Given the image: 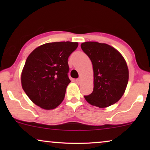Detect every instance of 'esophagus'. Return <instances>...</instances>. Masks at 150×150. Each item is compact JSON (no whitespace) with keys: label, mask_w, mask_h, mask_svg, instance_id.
I'll list each match as a JSON object with an SVG mask.
<instances>
[{"label":"esophagus","mask_w":150,"mask_h":150,"mask_svg":"<svg viewBox=\"0 0 150 150\" xmlns=\"http://www.w3.org/2000/svg\"><path fill=\"white\" fill-rule=\"evenodd\" d=\"M81 79H76V83L77 84H80V83H81Z\"/></svg>","instance_id":"34e87169"}]
</instances>
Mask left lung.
I'll use <instances>...</instances> for the list:
<instances>
[{"instance_id":"8db88e82","label":"left lung","mask_w":150,"mask_h":150,"mask_svg":"<svg viewBox=\"0 0 150 150\" xmlns=\"http://www.w3.org/2000/svg\"><path fill=\"white\" fill-rule=\"evenodd\" d=\"M83 52L91 59L93 69V91L85 96L91 105L105 108L124 95L128 82V68L122 55L106 44L87 42L81 44Z\"/></svg>"}]
</instances>
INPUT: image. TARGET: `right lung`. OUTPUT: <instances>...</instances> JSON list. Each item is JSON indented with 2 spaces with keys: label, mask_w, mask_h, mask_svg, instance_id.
I'll use <instances>...</instances> for the list:
<instances>
[{
  "label": "right lung",
  "mask_w": 150,
  "mask_h": 150,
  "mask_svg": "<svg viewBox=\"0 0 150 150\" xmlns=\"http://www.w3.org/2000/svg\"><path fill=\"white\" fill-rule=\"evenodd\" d=\"M77 42L47 43L26 59L21 75L22 89L30 100L46 110L57 107L65 98L70 80L68 58Z\"/></svg>",
  "instance_id": "right-lung-1"
}]
</instances>
